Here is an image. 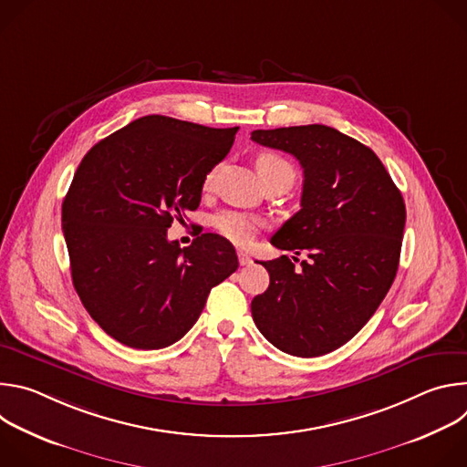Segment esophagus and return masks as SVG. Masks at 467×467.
Returning <instances> with one entry per match:
<instances>
[{
	"instance_id": "esophagus-1",
	"label": "esophagus",
	"mask_w": 467,
	"mask_h": 467,
	"mask_svg": "<svg viewBox=\"0 0 467 467\" xmlns=\"http://www.w3.org/2000/svg\"><path fill=\"white\" fill-rule=\"evenodd\" d=\"M238 260H240V264L242 265H249L253 260H251V256L245 253V251H238Z\"/></svg>"
}]
</instances>
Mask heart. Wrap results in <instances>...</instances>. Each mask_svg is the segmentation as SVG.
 Here are the masks:
<instances>
[{
  "mask_svg": "<svg viewBox=\"0 0 467 467\" xmlns=\"http://www.w3.org/2000/svg\"><path fill=\"white\" fill-rule=\"evenodd\" d=\"M256 170H258L262 182L270 181V179H277V177H288L294 181V177H296L292 164L275 153L258 155ZM214 175H216V170H211L205 175L203 190L213 188ZM262 225L264 223L258 216H254L251 213H244V211L229 209V211H222L213 216V227L216 229V233L238 245H245L247 242H251L253 236L262 229Z\"/></svg>",
  "mask_w": 467,
  "mask_h": 467,
  "instance_id": "obj_1",
  "label": "heart"
}]
</instances>
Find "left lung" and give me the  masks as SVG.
<instances>
[{"mask_svg":"<svg viewBox=\"0 0 467 467\" xmlns=\"http://www.w3.org/2000/svg\"><path fill=\"white\" fill-rule=\"evenodd\" d=\"M251 140L294 155L303 168L301 211L274 236L303 249L262 262L270 286L251 301L254 325L277 349L319 357L348 344L386 297L401 254L407 209L379 157L327 125L258 129Z\"/></svg>","mask_w":467,"mask_h":467,"instance_id":"8db88e82","label":"left lung"}]
</instances>
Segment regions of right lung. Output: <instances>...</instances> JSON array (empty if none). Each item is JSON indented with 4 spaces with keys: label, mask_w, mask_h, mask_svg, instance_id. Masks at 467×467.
<instances>
[{
    "label": "right lung",
    "mask_w": 467,
    "mask_h": 467,
    "mask_svg": "<svg viewBox=\"0 0 467 467\" xmlns=\"http://www.w3.org/2000/svg\"><path fill=\"white\" fill-rule=\"evenodd\" d=\"M236 130L151 114L81 161L62 202L72 281L92 319L119 344H175L211 290L236 272V251L220 234L205 233L188 247L168 240L173 220L199 207L203 179Z\"/></svg>",
    "instance_id": "right-lung-1"
}]
</instances>
